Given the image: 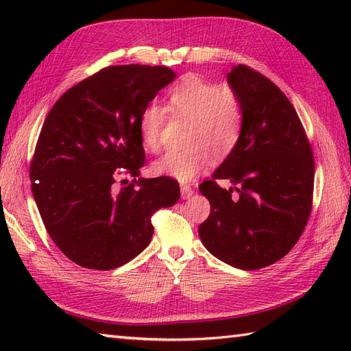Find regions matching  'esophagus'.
Masks as SVG:
<instances>
[{"label":"esophagus","instance_id":"1","mask_svg":"<svg viewBox=\"0 0 351 351\" xmlns=\"http://www.w3.org/2000/svg\"><path fill=\"white\" fill-rule=\"evenodd\" d=\"M193 189L190 187V185H181V196L182 199H190L193 196Z\"/></svg>","mask_w":351,"mask_h":351}]
</instances>
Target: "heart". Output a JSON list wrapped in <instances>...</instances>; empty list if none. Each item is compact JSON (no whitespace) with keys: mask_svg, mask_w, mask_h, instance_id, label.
Instances as JSON below:
<instances>
[{"mask_svg":"<svg viewBox=\"0 0 351 351\" xmlns=\"http://www.w3.org/2000/svg\"><path fill=\"white\" fill-rule=\"evenodd\" d=\"M169 108L190 121L185 149H171L152 164L155 175L187 182L211 162L213 152L228 155L238 143L244 111L240 96L228 84H215L196 73H187L169 88ZM164 110L151 104L140 116L141 143L149 151L161 145Z\"/></svg>","mask_w":351,"mask_h":351,"instance_id":"1","label":"heart"}]
</instances>
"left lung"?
I'll use <instances>...</instances> for the list:
<instances>
[{
  "label": "left lung",
  "mask_w": 351,
  "mask_h": 351,
  "mask_svg": "<svg viewBox=\"0 0 351 351\" xmlns=\"http://www.w3.org/2000/svg\"><path fill=\"white\" fill-rule=\"evenodd\" d=\"M228 83L243 102V130L213 180L200 184L211 213L199 237L223 263L259 270L285 256L303 234L315 164L300 119L278 86L244 64L232 68ZM219 179L232 182L237 196Z\"/></svg>",
  "instance_id": "8db88e82"
}]
</instances>
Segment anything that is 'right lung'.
Here are the masks:
<instances>
[{"label":"right lung","mask_w":351,"mask_h":351,"mask_svg":"<svg viewBox=\"0 0 351 351\" xmlns=\"http://www.w3.org/2000/svg\"><path fill=\"white\" fill-rule=\"evenodd\" d=\"M175 77L166 66H108L64 92L45 119L32 191L52 241L75 264L106 271L130 263L151 243L152 214L180 199L171 178H137L141 111ZM121 173L134 180L116 191Z\"/></svg>","instance_id":"1"}]
</instances>
